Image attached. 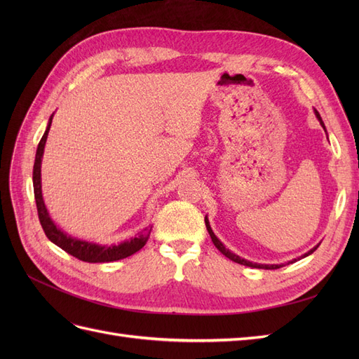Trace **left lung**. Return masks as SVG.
Returning a JSON list of instances; mask_svg holds the SVG:
<instances>
[{"label": "left lung", "mask_w": 359, "mask_h": 359, "mask_svg": "<svg viewBox=\"0 0 359 359\" xmlns=\"http://www.w3.org/2000/svg\"><path fill=\"white\" fill-rule=\"evenodd\" d=\"M316 116L319 118V121H320L322 127L325 128V126H323V123H322V118H320V115H319V112H318V111H316ZM205 224H206V231H208V233H210V236H211V240H212L214 245L220 250V253H223L226 257H229L231 260H233V262H236V264H241V265H245V266H252V268H262V269H277V268H280V266H281V265H259V264L248 262V260H245V259H243V257H240V256L233 255L232 252H229V250H227V248L220 243L219 238H217V236L214 235V232H212V229H211V226H210V223H208V219H206V217H205ZM318 247H319V245H316L314 248H311L309 253L304 255V257L309 256V255H311V253L314 252V250H316ZM293 262H297V259H295V260H292V264H293Z\"/></svg>", "instance_id": "8db88e82"}]
</instances>
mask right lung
<instances>
[{
    "mask_svg": "<svg viewBox=\"0 0 359 359\" xmlns=\"http://www.w3.org/2000/svg\"><path fill=\"white\" fill-rule=\"evenodd\" d=\"M52 124V116L49 119V124L45 135L40 139L39 147H37V153H36V161H34V170H32V184H34V198H36V205H37V214H39V220L40 224L45 231V235L49 238V241H52L60 248H62L64 252H67L73 257L82 260V262H88V264H102V262H114V260H119L135 255L142 248L151 233V226L145 227V229L136 235L135 238L128 241H124L118 245H99V244H93V243H86V241H79L74 240V238L66 235L61 232L57 224L50 220V217L48 214V210L45 206V202H43L41 198V181H40V165H41V157H43V149H45V144L48 139L49 128Z\"/></svg>",
    "mask_w": 359,
    "mask_h": 359,
    "instance_id": "add662e5",
    "label": "right lung"
}]
</instances>
